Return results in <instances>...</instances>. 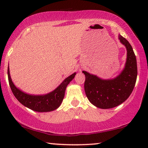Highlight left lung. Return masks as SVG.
I'll return each instance as SVG.
<instances>
[{"label":"left lung","instance_id":"1","mask_svg":"<svg viewBox=\"0 0 148 148\" xmlns=\"http://www.w3.org/2000/svg\"><path fill=\"white\" fill-rule=\"evenodd\" d=\"M121 43L126 46L127 62L124 70L113 79L104 80L86 71L84 89L90 102L100 108L108 109L116 107L129 98L136 83L137 66L136 56L132 46L122 36H119Z\"/></svg>","mask_w":148,"mask_h":148}]
</instances>
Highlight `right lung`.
Masks as SVG:
<instances>
[{"label": "right lung", "instance_id": "obj_1", "mask_svg": "<svg viewBox=\"0 0 148 148\" xmlns=\"http://www.w3.org/2000/svg\"><path fill=\"white\" fill-rule=\"evenodd\" d=\"M7 73L11 91L18 101L28 108L36 112H50L55 110L60 106L64 98L66 86L73 80L76 74L75 73H74L71 75L66 78L53 92L43 96H33V95L25 94L16 88L12 82L9 67H8Z\"/></svg>", "mask_w": 148, "mask_h": 148}]
</instances>
